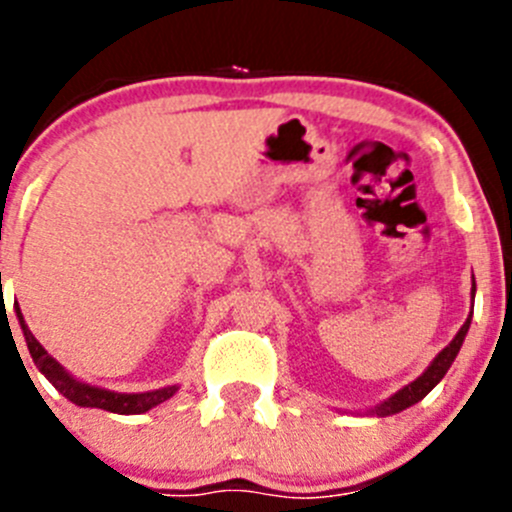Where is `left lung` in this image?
<instances>
[{
    "label": "left lung",
    "instance_id": "obj_1",
    "mask_svg": "<svg viewBox=\"0 0 512 512\" xmlns=\"http://www.w3.org/2000/svg\"><path fill=\"white\" fill-rule=\"evenodd\" d=\"M473 296H475V283H473ZM468 328H470V316H468V321L463 323V328H460V331H458V336H455L453 341H450L448 346H445L443 351H440L438 356H435V361L430 363L428 371L423 373L421 378H416V381H413L411 386H406V388H403V391H398L396 396L388 398L386 403H381V406H378V411H376L378 416H393V413H401V411H406L408 406H413V403L423 401V398H426L428 393L433 391L435 386H438L440 378H443L445 373H448L450 363L455 361V356H458L460 346H463L465 333H468Z\"/></svg>",
    "mask_w": 512,
    "mask_h": 512
}]
</instances>
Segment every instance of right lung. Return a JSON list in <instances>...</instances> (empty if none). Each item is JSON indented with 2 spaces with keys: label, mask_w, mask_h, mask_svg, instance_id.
<instances>
[{
  "label": "right lung",
  "mask_w": 512,
  "mask_h": 512,
  "mask_svg": "<svg viewBox=\"0 0 512 512\" xmlns=\"http://www.w3.org/2000/svg\"><path fill=\"white\" fill-rule=\"evenodd\" d=\"M17 318L22 323V331L24 338H27V346L29 353H32L34 363H37L39 371L49 378L54 388L59 393L69 398L72 403L84 408H101V411H111V413H121V416H131V413H144L149 408L159 406L164 403L166 398H171L176 393V386L171 388H161V391H151V393H111L104 391V388H94V386H86V383L74 381L52 356L42 348V343L34 338V333L29 331L27 323H24L22 311L17 308Z\"/></svg>",
  "instance_id": "add662e5"
}]
</instances>
